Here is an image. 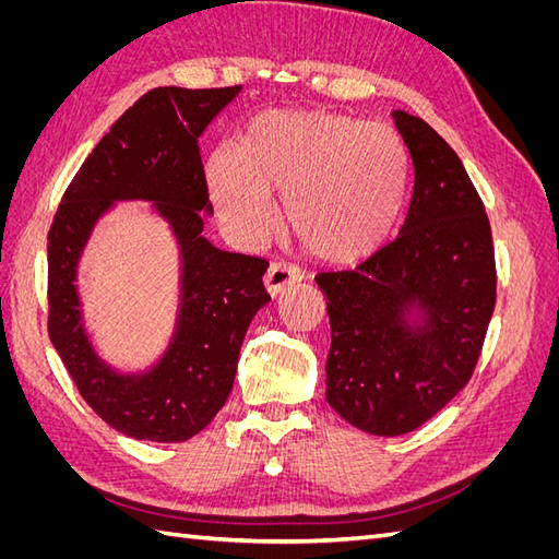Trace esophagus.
Wrapping results in <instances>:
<instances>
[{
  "mask_svg": "<svg viewBox=\"0 0 559 559\" xmlns=\"http://www.w3.org/2000/svg\"><path fill=\"white\" fill-rule=\"evenodd\" d=\"M302 280V270L298 265H292V263H284V261H277L267 267L265 273V289L270 296H277L282 294L286 286L289 284H296Z\"/></svg>",
  "mask_w": 559,
  "mask_h": 559,
  "instance_id": "esophagus-1",
  "label": "esophagus"
}]
</instances>
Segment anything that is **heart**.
Wrapping results in <instances>:
<instances>
[{
	"instance_id": "heart-1",
	"label": "heart",
	"mask_w": 559,
	"mask_h": 559,
	"mask_svg": "<svg viewBox=\"0 0 559 559\" xmlns=\"http://www.w3.org/2000/svg\"><path fill=\"white\" fill-rule=\"evenodd\" d=\"M408 151L384 123L333 111H267L238 148H214L207 186L224 222L259 240L282 191L292 228L314 257L345 263L376 251L394 228L408 186Z\"/></svg>"
}]
</instances>
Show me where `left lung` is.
Here are the masks:
<instances>
[{"mask_svg":"<svg viewBox=\"0 0 559 559\" xmlns=\"http://www.w3.org/2000/svg\"><path fill=\"white\" fill-rule=\"evenodd\" d=\"M392 116L415 170L399 238L314 277L331 321L326 401L373 436L408 433L462 392L497 300L492 230L460 156L421 118Z\"/></svg>","mask_w":559,"mask_h":559,"instance_id":"left-lung-1","label":"left lung"}]
</instances>
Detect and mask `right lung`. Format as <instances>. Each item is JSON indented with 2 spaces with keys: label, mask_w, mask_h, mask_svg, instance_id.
<instances>
[{
  "label": "right lung",
  "mask_w": 559,
  "mask_h": 559,
  "mask_svg": "<svg viewBox=\"0 0 559 559\" xmlns=\"http://www.w3.org/2000/svg\"><path fill=\"white\" fill-rule=\"evenodd\" d=\"M242 86L142 95L83 160L48 230V335L91 408L138 441L181 443L224 408L245 333L270 300L267 261L216 249L198 138ZM118 199H148L182 251V302L174 341L144 374H118L96 357L80 321L75 267L98 216Z\"/></svg>",
  "instance_id": "1"
}]
</instances>
